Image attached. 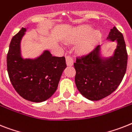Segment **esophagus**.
Returning a JSON list of instances; mask_svg holds the SVG:
<instances>
[{
	"label": "esophagus",
	"mask_w": 132,
	"mask_h": 132,
	"mask_svg": "<svg viewBox=\"0 0 132 132\" xmlns=\"http://www.w3.org/2000/svg\"><path fill=\"white\" fill-rule=\"evenodd\" d=\"M66 63L68 66H71L73 63V58L71 56H66Z\"/></svg>",
	"instance_id": "34e87169"
}]
</instances>
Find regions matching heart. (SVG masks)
Here are the masks:
<instances>
[{
	"mask_svg": "<svg viewBox=\"0 0 132 132\" xmlns=\"http://www.w3.org/2000/svg\"><path fill=\"white\" fill-rule=\"evenodd\" d=\"M90 26H81L74 31L70 41L78 42L82 39L84 40L78 45V50L80 53H86L94 48L96 44L101 40L102 34L101 31H93Z\"/></svg>",
	"mask_w": 132,
	"mask_h": 132,
	"instance_id": "heart-1",
	"label": "heart"
}]
</instances>
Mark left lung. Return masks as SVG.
Instances as JSON below:
<instances>
[{"mask_svg":"<svg viewBox=\"0 0 132 132\" xmlns=\"http://www.w3.org/2000/svg\"><path fill=\"white\" fill-rule=\"evenodd\" d=\"M107 39L117 42L113 56L102 58L101 46L98 45L88 54L77 57L73 64L77 88L90 101H99L113 93L126 72L127 53L123 34L114 27Z\"/></svg>","mask_w":132,"mask_h":132,"instance_id":"1","label":"left lung"}]
</instances>
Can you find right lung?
<instances>
[{
    "instance_id": "right-lung-1",
    "label": "right lung",
    "mask_w": 132,
    "mask_h": 132,
    "mask_svg": "<svg viewBox=\"0 0 132 132\" xmlns=\"http://www.w3.org/2000/svg\"><path fill=\"white\" fill-rule=\"evenodd\" d=\"M26 31V28H22L11 41L6 56L7 71L13 86L21 97L41 103L55 92L67 65L64 56H53L48 51L35 59H23L20 43Z\"/></svg>"
}]
</instances>
